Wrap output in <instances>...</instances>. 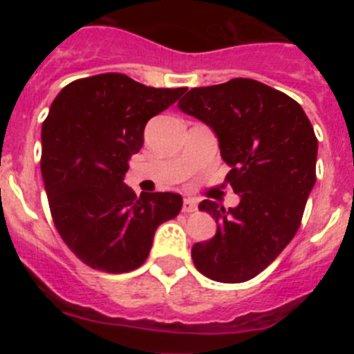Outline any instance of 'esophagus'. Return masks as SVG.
<instances>
[{"instance_id": "34e87169", "label": "esophagus", "mask_w": 354, "mask_h": 354, "mask_svg": "<svg viewBox=\"0 0 354 354\" xmlns=\"http://www.w3.org/2000/svg\"><path fill=\"white\" fill-rule=\"evenodd\" d=\"M183 211L186 212V214H192V212H195L196 211V200H193V198L184 200Z\"/></svg>"}]
</instances>
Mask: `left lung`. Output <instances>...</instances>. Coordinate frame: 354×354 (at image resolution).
I'll return each instance as SVG.
<instances>
[{"mask_svg":"<svg viewBox=\"0 0 354 354\" xmlns=\"http://www.w3.org/2000/svg\"><path fill=\"white\" fill-rule=\"evenodd\" d=\"M177 106L214 131L230 167L225 180L241 196L230 209L200 202L218 230L193 246L195 268L216 282H246L298 232L315 184L314 127L294 99L248 77L192 88Z\"/></svg>","mask_w":354,"mask_h":354,"instance_id":"8db88e82","label":"left lung"}]
</instances>
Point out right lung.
<instances>
[{"label": "right lung", "instance_id": "right-lung-1", "mask_svg": "<svg viewBox=\"0 0 354 354\" xmlns=\"http://www.w3.org/2000/svg\"><path fill=\"white\" fill-rule=\"evenodd\" d=\"M186 88H152L106 72L68 83L42 124V170L53 221L77 259L93 270L127 273L149 257L158 227L180 212L177 193L134 195L127 161L152 117Z\"/></svg>", "mask_w": 354, "mask_h": 354}]
</instances>
